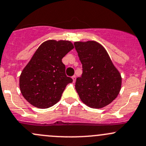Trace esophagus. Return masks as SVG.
Returning a JSON list of instances; mask_svg holds the SVG:
<instances>
[{"label": "esophagus", "mask_w": 146, "mask_h": 146, "mask_svg": "<svg viewBox=\"0 0 146 146\" xmlns=\"http://www.w3.org/2000/svg\"><path fill=\"white\" fill-rule=\"evenodd\" d=\"M72 79H73V82H76V76H72Z\"/></svg>", "instance_id": "34e87169"}]
</instances>
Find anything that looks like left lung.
<instances>
[{"instance_id": "obj_1", "label": "left lung", "mask_w": 146, "mask_h": 146, "mask_svg": "<svg viewBox=\"0 0 146 146\" xmlns=\"http://www.w3.org/2000/svg\"><path fill=\"white\" fill-rule=\"evenodd\" d=\"M74 45L82 65V74L75 86L80 99L90 108H104L119 94L120 73L99 42H75Z\"/></svg>"}]
</instances>
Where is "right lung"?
I'll return each mask as SVG.
<instances>
[{"label": "right lung", "mask_w": 146, "mask_h": 146, "mask_svg": "<svg viewBox=\"0 0 146 146\" xmlns=\"http://www.w3.org/2000/svg\"><path fill=\"white\" fill-rule=\"evenodd\" d=\"M74 48L68 40H49L39 46L19 78V87L29 104L47 108L60 100L71 78L66 75L62 58Z\"/></svg>", "instance_id": "right-lung-1"}]
</instances>
